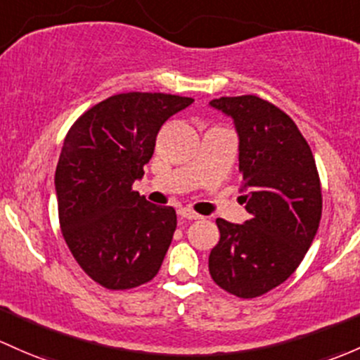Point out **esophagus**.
<instances>
[{
	"mask_svg": "<svg viewBox=\"0 0 360 360\" xmlns=\"http://www.w3.org/2000/svg\"><path fill=\"white\" fill-rule=\"evenodd\" d=\"M179 215L181 217L188 219V221H196V219H202V215L196 214V212L191 209H179Z\"/></svg>",
	"mask_w": 360,
	"mask_h": 360,
	"instance_id": "1",
	"label": "esophagus"
}]
</instances>
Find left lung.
I'll use <instances>...</instances> for the list:
<instances>
[{
  "label": "left lung",
  "mask_w": 360,
  "mask_h": 360,
  "mask_svg": "<svg viewBox=\"0 0 360 360\" xmlns=\"http://www.w3.org/2000/svg\"><path fill=\"white\" fill-rule=\"evenodd\" d=\"M210 105L234 119L250 219L215 221L221 238L209 271L228 293L255 298L285 283L304 260L323 214L319 172L297 124L271 101L243 94Z\"/></svg>",
  "instance_id": "left-lung-1"
}]
</instances>
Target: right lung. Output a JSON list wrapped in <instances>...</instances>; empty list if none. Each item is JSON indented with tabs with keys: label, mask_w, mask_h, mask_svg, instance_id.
<instances>
[{
	"label": "right lung",
	"mask_w": 360,
	"mask_h": 360,
	"mask_svg": "<svg viewBox=\"0 0 360 360\" xmlns=\"http://www.w3.org/2000/svg\"><path fill=\"white\" fill-rule=\"evenodd\" d=\"M193 103L167 93H120L72 124L55 172L63 240L81 269L107 290L157 276L177 217L132 190L145 174L162 124Z\"/></svg>",
	"instance_id": "1"
}]
</instances>
